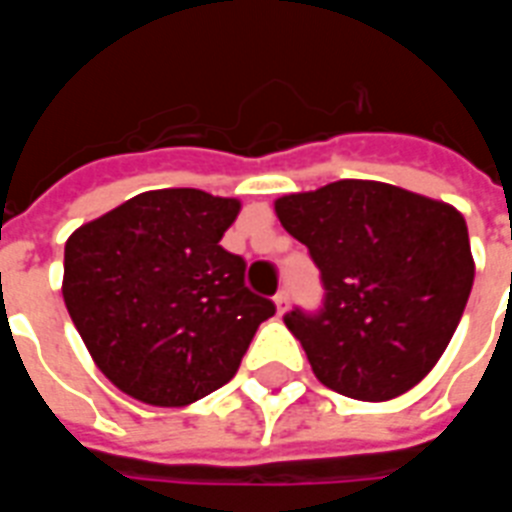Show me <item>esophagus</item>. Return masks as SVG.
Instances as JSON below:
<instances>
[{
	"label": "esophagus",
	"instance_id": "1",
	"mask_svg": "<svg viewBox=\"0 0 512 512\" xmlns=\"http://www.w3.org/2000/svg\"><path fill=\"white\" fill-rule=\"evenodd\" d=\"M274 304H277V315H285V312H288V304H290L288 293H285V290H279L277 296H274Z\"/></svg>",
	"mask_w": 512,
	"mask_h": 512
}]
</instances>
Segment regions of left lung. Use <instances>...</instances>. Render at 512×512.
<instances>
[{"label": "left lung", "mask_w": 512, "mask_h": 512, "mask_svg": "<svg viewBox=\"0 0 512 512\" xmlns=\"http://www.w3.org/2000/svg\"><path fill=\"white\" fill-rule=\"evenodd\" d=\"M321 268L323 310L285 315L323 386L392 400L439 362L474 282L469 230L441 200L378 180H337L274 202Z\"/></svg>", "instance_id": "1"}]
</instances>
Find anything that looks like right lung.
Returning <instances> with one entry per match:
<instances>
[{"instance_id":"right-lung-1","label":"right lung","mask_w":512,"mask_h":512,"mask_svg":"<svg viewBox=\"0 0 512 512\" xmlns=\"http://www.w3.org/2000/svg\"><path fill=\"white\" fill-rule=\"evenodd\" d=\"M238 211L200 189L142 191L68 238L62 299L120 392L178 408L238 373L277 312L244 285V257L219 244Z\"/></svg>"}]
</instances>
